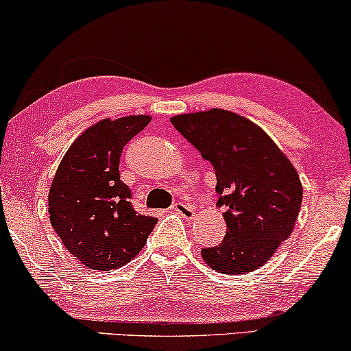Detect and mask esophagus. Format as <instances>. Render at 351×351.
Instances as JSON below:
<instances>
[{
  "label": "esophagus",
  "mask_w": 351,
  "mask_h": 351,
  "mask_svg": "<svg viewBox=\"0 0 351 351\" xmlns=\"http://www.w3.org/2000/svg\"><path fill=\"white\" fill-rule=\"evenodd\" d=\"M171 210H174V213L180 214L184 219L191 220V219L195 217V210L191 209L189 204H185V203H176V204H172Z\"/></svg>",
  "instance_id": "esophagus-1"
}]
</instances>
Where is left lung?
<instances>
[{"instance_id":"1","label":"left lung","mask_w":351,"mask_h":351,"mask_svg":"<svg viewBox=\"0 0 351 351\" xmlns=\"http://www.w3.org/2000/svg\"><path fill=\"white\" fill-rule=\"evenodd\" d=\"M172 126L213 165L227 234L201 251L227 275L257 270L289 238L302 206L299 174L267 132L227 110L177 114Z\"/></svg>"}]
</instances>
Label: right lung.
<instances>
[{
    "instance_id": "obj_1",
    "label": "right lung",
    "mask_w": 351,
    "mask_h": 351,
    "mask_svg": "<svg viewBox=\"0 0 351 351\" xmlns=\"http://www.w3.org/2000/svg\"><path fill=\"white\" fill-rule=\"evenodd\" d=\"M150 117L102 119L81 134L62 158L49 190V219L66 251L88 268L126 265L145 246L158 219L136 213L119 179L123 148Z\"/></svg>"
}]
</instances>
